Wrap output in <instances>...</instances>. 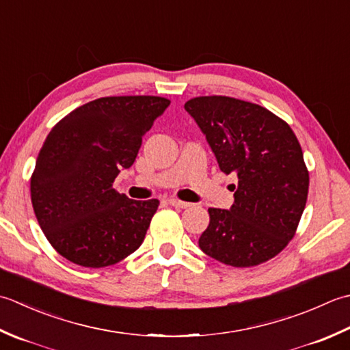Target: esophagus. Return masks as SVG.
Returning a JSON list of instances; mask_svg holds the SVG:
<instances>
[{
  "label": "esophagus",
  "mask_w": 350,
  "mask_h": 350,
  "mask_svg": "<svg viewBox=\"0 0 350 350\" xmlns=\"http://www.w3.org/2000/svg\"><path fill=\"white\" fill-rule=\"evenodd\" d=\"M169 204L172 205V206H176V208H189V206H191L190 202L180 201V199H176V198H170L169 199Z\"/></svg>",
  "instance_id": "1"
}]
</instances>
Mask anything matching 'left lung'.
<instances>
[{
    "mask_svg": "<svg viewBox=\"0 0 350 350\" xmlns=\"http://www.w3.org/2000/svg\"><path fill=\"white\" fill-rule=\"evenodd\" d=\"M184 109L220 170L239 178L231 208H208L199 247L232 267L273 258L295 237L308 198L310 174L296 134L265 107L231 96H196Z\"/></svg>",
    "mask_w": 350,
    "mask_h": 350,
    "instance_id": "1",
    "label": "left lung"
}]
</instances>
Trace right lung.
<instances>
[{
	"label": "right lung",
	"mask_w": 350,
	"mask_h": 350,
	"mask_svg": "<svg viewBox=\"0 0 350 350\" xmlns=\"http://www.w3.org/2000/svg\"><path fill=\"white\" fill-rule=\"evenodd\" d=\"M169 104L149 95L98 98L46 135L30 180L31 204L45 237L70 262L107 267L144 243L160 201H134L113 183Z\"/></svg>",
	"instance_id": "add662e5"
}]
</instances>
